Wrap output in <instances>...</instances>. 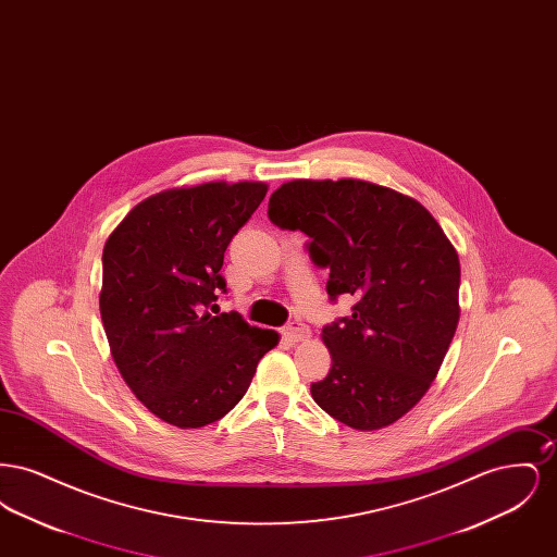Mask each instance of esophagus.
Segmentation results:
<instances>
[{
    "label": "esophagus",
    "instance_id": "1",
    "mask_svg": "<svg viewBox=\"0 0 557 557\" xmlns=\"http://www.w3.org/2000/svg\"><path fill=\"white\" fill-rule=\"evenodd\" d=\"M282 334H284L290 343H302V341H307V338L311 336V330H309V325H305L302 321H290V323L282 330Z\"/></svg>",
    "mask_w": 557,
    "mask_h": 557
}]
</instances>
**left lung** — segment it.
I'll list each match as a JSON object with an SVG mask.
<instances>
[{
  "label": "left lung",
  "mask_w": 557,
  "mask_h": 557,
  "mask_svg": "<svg viewBox=\"0 0 557 557\" xmlns=\"http://www.w3.org/2000/svg\"><path fill=\"white\" fill-rule=\"evenodd\" d=\"M280 230L302 232L327 294L357 298L327 323V375L319 407L355 430L395 424L424 397L459 321V259L436 219L391 187L359 180H296L269 198Z\"/></svg>",
  "instance_id": "8db88e82"
}]
</instances>
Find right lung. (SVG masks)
Instances as JSON below:
<instances>
[{"instance_id": "1", "label": "right lung", "mask_w": 557, "mask_h": 557, "mask_svg": "<svg viewBox=\"0 0 557 557\" xmlns=\"http://www.w3.org/2000/svg\"><path fill=\"white\" fill-rule=\"evenodd\" d=\"M265 194L259 182L166 189L107 239L100 313L110 352L133 395L166 424L221 420L280 341L236 311H205L227 292L225 250Z\"/></svg>"}]
</instances>
